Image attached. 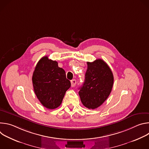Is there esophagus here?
<instances>
[{"mask_svg":"<svg viewBox=\"0 0 149 149\" xmlns=\"http://www.w3.org/2000/svg\"><path fill=\"white\" fill-rule=\"evenodd\" d=\"M71 87H74L75 85L77 83V81L75 79H72L71 81Z\"/></svg>","mask_w":149,"mask_h":149,"instance_id":"esophagus-1","label":"esophagus"}]
</instances>
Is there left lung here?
<instances>
[{"instance_id": "1", "label": "left lung", "mask_w": 149, "mask_h": 149, "mask_svg": "<svg viewBox=\"0 0 149 149\" xmlns=\"http://www.w3.org/2000/svg\"><path fill=\"white\" fill-rule=\"evenodd\" d=\"M113 82V72L105 62L101 59L87 62L85 81L78 92L82 104L89 109L100 107L110 94Z\"/></svg>"}]
</instances>
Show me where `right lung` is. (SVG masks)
Masks as SVG:
<instances>
[{
  "label": "right lung",
  "instance_id": "obj_1",
  "mask_svg": "<svg viewBox=\"0 0 149 149\" xmlns=\"http://www.w3.org/2000/svg\"><path fill=\"white\" fill-rule=\"evenodd\" d=\"M34 92L40 103L48 109H55L61 105L66 91L71 87L65 71L58 62L42 57L37 63L32 75Z\"/></svg>",
  "mask_w": 149,
  "mask_h": 149
}]
</instances>
